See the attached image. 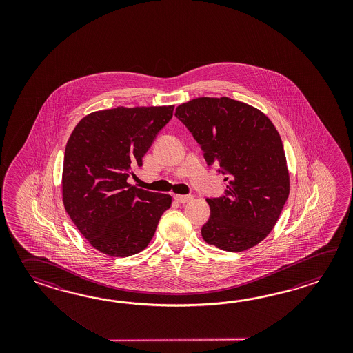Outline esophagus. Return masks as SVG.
<instances>
[{
  "label": "esophagus",
  "mask_w": 353,
  "mask_h": 353,
  "mask_svg": "<svg viewBox=\"0 0 353 353\" xmlns=\"http://www.w3.org/2000/svg\"><path fill=\"white\" fill-rule=\"evenodd\" d=\"M174 199H175L176 202L188 203L190 202V201H193L194 196L192 194H175L174 195Z\"/></svg>",
  "instance_id": "1"
}]
</instances>
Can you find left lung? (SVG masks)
<instances>
[{
    "label": "left lung",
    "mask_w": 353,
    "mask_h": 353,
    "mask_svg": "<svg viewBox=\"0 0 353 353\" xmlns=\"http://www.w3.org/2000/svg\"><path fill=\"white\" fill-rule=\"evenodd\" d=\"M175 117L201 145L208 165L225 175V194L208 198L202 236L221 250L240 252L270 233L289 196L283 141L255 107L228 97L195 98Z\"/></svg>",
    "instance_id": "left-lung-1"
}]
</instances>
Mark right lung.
<instances>
[{"label": "right lung", "mask_w": 353, "mask_h": 353, "mask_svg": "<svg viewBox=\"0 0 353 353\" xmlns=\"http://www.w3.org/2000/svg\"><path fill=\"white\" fill-rule=\"evenodd\" d=\"M174 105L117 107L85 116L68 140L63 202L93 248L126 257L143 251L172 196L128 184L134 166L173 117Z\"/></svg>", "instance_id": "obj_1"}]
</instances>
